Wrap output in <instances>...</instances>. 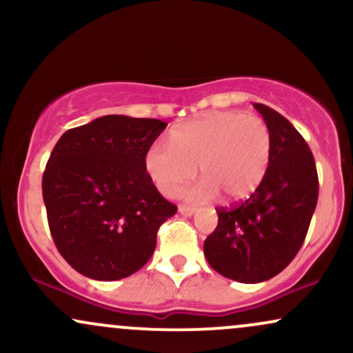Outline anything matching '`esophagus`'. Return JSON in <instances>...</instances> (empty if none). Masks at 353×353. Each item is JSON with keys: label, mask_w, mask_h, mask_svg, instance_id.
Instances as JSON below:
<instances>
[{"label": "esophagus", "mask_w": 353, "mask_h": 353, "mask_svg": "<svg viewBox=\"0 0 353 353\" xmlns=\"http://www.w3.org/2000/svg\"><path fill=\"white\" fill-rule=\"evenodd\" d=\"M179 212L182 214V216L190 217V216H194V212H196V209L189 208V205H179Z\"/></svg>", "instance_id": "esophagus-1"}]
</instances>
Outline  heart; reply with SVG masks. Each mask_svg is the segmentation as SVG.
I'll return each instance as SVG.
<instances>
[{"label":"heart","mask_w":353,"mask_h":353,"mask_svg":"<svg viewBox=\"0 0 353 353\" xmlns=\"http://www.w3.org/2000/svg\"><path fill=\"white\" fill-rule=\"evenodd\" d=\"M272 136L257 116L216 112L188 121L171 131V145L154 143L144 156V168L159 192L179 196L196 177L204 181L188 194L204 202L221 196L241 202L257 190L269 171Z\"/></svg>","instance_id":"1"}]
</instances>
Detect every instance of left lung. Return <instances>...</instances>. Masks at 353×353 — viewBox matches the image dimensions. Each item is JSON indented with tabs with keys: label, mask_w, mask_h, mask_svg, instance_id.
I'll return each mask as SVG.
<instances>
[{
	"label": "left lung",
	"mask_w": 353,
	"mask_h": 353,
	"mask_svg": "<svg viewBox=\"0 0 353 353\" xmlns=\"http://www.w3.org/2000/svg\"><path fill=\"white\" fill-rule=\"evenodd\" d=\"M254 108L272 136L269 171L249 199L219 209L217 228L204 241L209 265L242 283L269 281L292 262L319 199L317 168L301 132L272 108Z\"/></svg>",
	"instance_id": "1"
}]
</instances>
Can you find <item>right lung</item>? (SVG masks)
Wrapping results in <instances>:
<instances>
[{
	"instance_id": "obj_1",
	"label": "right lung",
	"mask_w": 353,
	"mask_h": 353,
	"mask_svg": "<svg viewBox=\"0 0 353 353\" xmlns=\"http://www.w3.org/2000/svg\"><path fill=\"white\" fill-rule=\"evenodd\" d=\"M165 125L109 114L70 129L56 143L43 174V199L52 241L79 274L119 281L151 259L161 224L177 212L144 168Z\"/></svg>"
}]
</instances>
